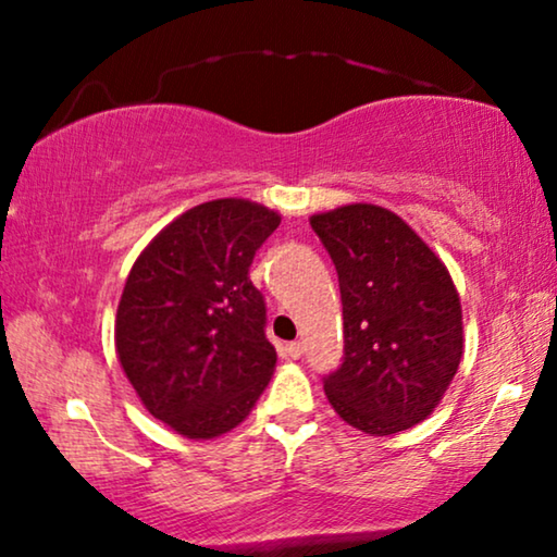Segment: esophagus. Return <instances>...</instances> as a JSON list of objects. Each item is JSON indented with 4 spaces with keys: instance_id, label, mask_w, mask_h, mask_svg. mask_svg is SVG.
<instances>
[{
    "instance_id": "obj_1",
    "label": "esophagus",
    "mask_w": 557,
    "mask_h": 557,
    "mask_svg": "<svg viewBox=\"0 0 557 557\" xmlns=\"http://www.w3.org/2000/svg\"><path fill=\"white\" fill-rule=\"evenodd\" d=\"M286 355L292 357V360H299V357L304 355V345H301V342H292V345H286Z\"/></svg>"
}]
</instances>
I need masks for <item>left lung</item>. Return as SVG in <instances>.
Instances as JSON below:
<instances>
[{
    "label": "left lung",
    "instance_id": "left-lung-1",
    "mask_svg": "<svg viewBox=\"0 0 557 557\" xmlns=\"http://www.w3.org/2000/svg\"><path fill=\"white\" fill-rule=\"evenodd\" d=\"M311 227L339 276L345 360L324 393L342 421L393 436L433 413L459 370L461 301L421 235L380 205L317 212Z\"/></svg>",
    "mask_w": 557,
    "mask_h": 557
}]
</instances>
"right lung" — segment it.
I'll return each mask as SVG.
<instances>
[{"label": "right lung", "instance_id": "1", "mask_svg": "<svg viewBox=\"0 0 557 557\" xmlns=\"http://www.w3.org/2000/svg\"><path fill=\"white\" fill-rule=\"evenodd\" d=\"M281 215L223 197L182 212L141 250L116 311V355L144 408L208 441L246 421L276 368L248 276Z\"/></svg>", "mask_w": 557, "mask_h": 557}]
</instances>
